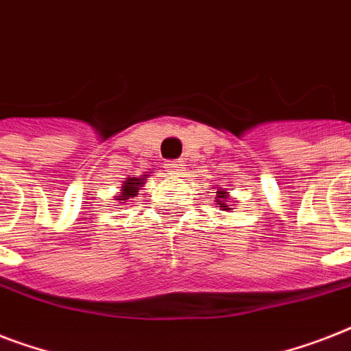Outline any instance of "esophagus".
<instances>
[{
	"instance_id": "esophagus-1",
	"label": "esophagus",
	"mask_w": 351,
	"mask_h": 351,
	"mask_svg": "<svg viewBox=\"0 0 351 351\" xmlns=\"http://www.w3.org/2000/svg\"><path fill=\"white\" fill-rule=\"evenodd\" d=\"M182 165L184 164H182L180 160H171V162L165 164V169L169 171V173H173V175H182V171H184Z\"/></svg>"
}]
</instances>
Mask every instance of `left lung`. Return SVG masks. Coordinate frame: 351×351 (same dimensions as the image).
I'll return each mask as SVG.
<instances>
[{
    "label": "left lung",
    "instance_id": "8db88e82",
    "mask_svg": "<svg viewBox=\"0 0 351 351\" xmlns=\"http://www.w3.org/2000/svg\"><path fill=\"white\" fill-rule=\"evenodd\" d=\"M228 191H230V189H222V187H219V189H217V195H215V202H217V206H219L220 209H222V211H231V198H230V195H228Z\"/></svg>",
    "mask_w": 351,
    "mask_h": 351
}]
</instances>
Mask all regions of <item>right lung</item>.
I'll return each mask as SVG.
<instances>
[{
  "label": "right lung",
  "instance_id": "right-lung-1",
  "mask_svg": "<svg viewBox=\"0 0 351 351\" xmlns=\"http://www.w3.org/2000/svg\"><path fill=\"white\" fill-rule=\"evenodd\" d=\"M145 176L147 175H143V178H145ZM143 178H136V176H129V178H125L123 186H121V195H118L117 200H127V198L136 197L138 189H140L143 184Z\"/></svg>",
  "mask_w": 351,
  "mask_h": 351
}]
</instances>
